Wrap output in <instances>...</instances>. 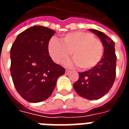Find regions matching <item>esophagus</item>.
I'll return each mask as SVG.
<instances>
[{
    "label": "esophagus",
    "mask_w": 129,
    "mask_h": 129,
    "mask_svg": "<svg viewBox=\"0 0 129 129\" xmlns=\"http://www.w3.org/2000/svg\"><path fill=\"white\" fill-rule=\"evenodd\" d=\"M69 73H70V70H66V75L69 74Z\"/></svg>",
    "instance_id": "esophagus-1"
}]
</instances>
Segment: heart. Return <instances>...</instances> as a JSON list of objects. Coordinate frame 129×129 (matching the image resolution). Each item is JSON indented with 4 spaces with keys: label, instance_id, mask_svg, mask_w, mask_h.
<instances>
[{
    "label": "heart",
    "instance_id": "heart-1",
    "mask_svg": "<svg viewBox=\"0 0 129 129\" xmlns=\"http://www.w3.org/2000/svg\"><path fill=\"white\" fill-rule=\"evenodd\" d=\"M48 53L56 63H61L72 54L74 59L66 64L78 66L81 70L96 66L103 56L104 46L99 39L84 31L69 32L62 36L61 41L52 38L48 45Z\"/></svg>",
    "mask_w": 129,
    "mask_h": 129
}]
</instances>
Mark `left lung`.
Returning <instances> with one entry per match:
<instances>
[{"mask_svg":"<svg viewBox=\"0 0 129 129\" xmlns=\"http://www.w3.org/2000/svg\"><path fill=\"white\" fill-rule=\"evenodd\" d=\"M102 41L104 54L99 63L90 70L79 73V79L73 88L79 96L89 100H98L108 93L113 85L116 76L117 56L115 43L99 30L89 29Z\"/></svg>","mask_w":129,"mask_h":129,"instance_id":"1","label":"left lung"}]
</instances>
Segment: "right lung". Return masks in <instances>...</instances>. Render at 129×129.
I'll use <instances>...</instances> for the list:
<instances>
[{
  "instance_id": "add662e5",
  "label": "right lung",
  "mask_w": 129,
  "mask_h": 129,
  "mask_svg": "<svg viewBox=\"0 0 129 129\" xmlns=\"http://www.w3.org/2000/svg\"><path fill=\"white\" fill-rule=\"evenodd\" d=\"M55 31L36 25L18 34L10 51V72L18 94L27 102L47 100L65 73L49 55L48 45Z\"/></svg>"
}]
</instances>
